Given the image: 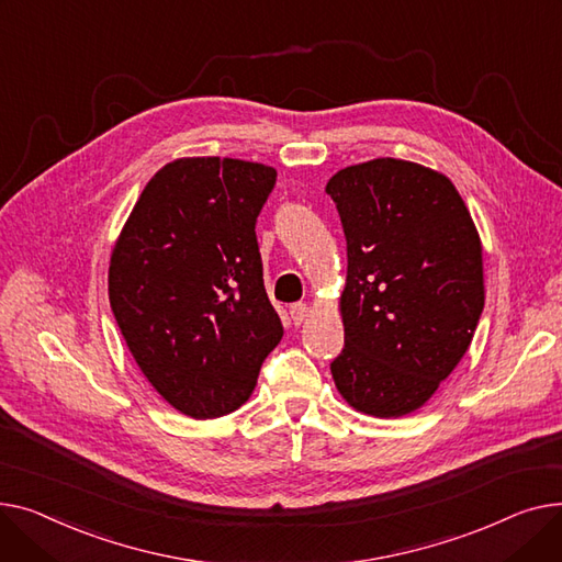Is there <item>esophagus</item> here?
Returning a JSON list of instances; mask_svg holds the SVG:
<instances>
[{
  "label": "esophagus",
  "mask_w": 562,
  "mask_h": 562,
  "mask_svg": "<svg viewBox=\"0 0 562 562\" xmlns=\"http://www.w3.org/2000/svg\"><path fill=\"white\" fill-rule=\"evenodd\" d=\"M290 315H292V322L300 326L311 315V308H308V304H294V306H290Z\"/></svg>",
  "instance_id": "34e87169"
}]
</instances>
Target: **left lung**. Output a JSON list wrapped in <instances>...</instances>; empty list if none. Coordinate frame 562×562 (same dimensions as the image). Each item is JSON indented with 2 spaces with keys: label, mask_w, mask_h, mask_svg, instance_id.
I'll return each mask as SVG.
<instances>
[{
  "label": "left lung",
  "mask_w": 562,
  "mask_h": 562,
  "mask_svg": "<svg viewBox=\"0 0 562 562\" xmlns=\"http://www.w3.org/2000/svg\"><path fill=\"white\" fill-rule=\"evenodd\" d=\"M326 192L347 238L336 387L358 413L404 417L472 345L485 304L476 224L449 177L413 160L349 165Z\"/></svg>",
  "instance_id": "left-lung-1"
}]
</instances>
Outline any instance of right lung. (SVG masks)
I'll return each instance as SVG.
<instances>
[{
  "mask_svg": "<svg viewBox=\"0 0 562 562\" xmlns=\"http://www.w3.org/2000/svg\"><path fill=\"white\" fill-rule=\"evenodd\" d=\"M274 181L262 162L177 158L149 179L113 245L122 338L151 387L192 419L238 411L281 342L254 231Z\"/></svg>",
  "mask_w": 562,
  "mask_h": 562,
  "instance_id": "right-lung-1",
  "label": "right lung"
}]
</instances>
